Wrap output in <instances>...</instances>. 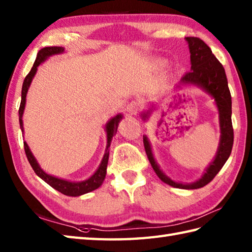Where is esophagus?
Segmentation results:
<instances>
[{
	"instance_id": "esophagus-1",
	"label": "esophagus",
	"mask_w": 252,
	"mask_h": 252,
	"mask_svg": "<svg viewBox=\"0 0 252 252\" xmlns=\"http://www.w3.org/2000/svg\"><path fill=\"white\" fill-rule=\"evenodd\" d=\"M139 109H140V104L137 101H131L129 104L126 107V113L128 116L136 115L138 113Z\"/></svg>"
}]
</instances>
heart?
I'll use <instances>...</instances> for the list:
<instances>
[{"instance_id":"obj_1","label":"heart","mask_w":252,"mask_h":252,"mask_svg":"<svg viewBox=\"0 0 252 252\" xmlns=\"http://www.w3.org/2000/svg\"><path fill=\"white\" fill-rule=\"evenodd\" d=\"M154 66L158 70H160V69L165 68L166 63H165V61H163V60H158V61H155V63H154Z\"/></svg>"}]
</instances>
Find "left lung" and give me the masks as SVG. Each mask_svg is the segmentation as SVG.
Listing matches in <instances>:
<instances>
[{
  "label": "left lung",
  "mask_w": 252,
  "mask_h": 252,
  "mask_svg": "<svg viewBox=\"0 0 252 252\" xmlns=\"http://www.w3.org/2000/svg\"><path fill=\"white\" fill-rule=\"evenodd\" d=\"M189 49V58H191V71L184 75L178 88L181 86H195L215 100L218 112H219V125H220V141L217 153L214 159L198 180L192 183L177 182L166 175L160 169L158 161L154 158V154L149 138L143 136V144L148 158L153 167L156 175L161 181L170 187L183 189H195L205 187L212 179L216 177L218 172L221 170L223 165L225 164L227 158H230L234 141V132L232 127V98L231 93L227 85V79L224 68L220 63L211 49L207 44L198 37H186ZM155 110V105L150 104L148 110L141 113L142 120L145 122Z\"/></svg>",
  "instance_id": "left-lung-1"
}]
</instances>
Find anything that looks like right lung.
<instances>
[{"label": "right lung", "mask_w": 252, "mask_h": 252, "mask_svg": "<svg viewBox=\"0 0 252 252\" xmlns=\"http://www.w3.org/2000/svg\"><path fill=\"white\" fill-rule=\"evenodd\" d=\"M63 53H64V48L59 47V46L44 47L37 53L34 64H33L31 71L29 72V74L26 76L24 84H22L21 102H20V107H19V124H20V129H21L22 133H24V131H25L22 116H24L25 107H26L27 94H28V91H29V87L31 85L32 80L34 79V76L36 74L37 66L42 64L44 61H46L49 57H52V56L60 55ZM122 119H123V114L119 113V114H116L114 117L110 119L107 124H105L104 130H105V132H107V148H105L104 155H103L101 163H100L97 170L94 171L88 179H86V180L70 181V180H66V179H61V178L52 176V175H49V173L45 172L41 168L40 164L37 163V160L34 158V155H33V153L31 152L29 145H28V143L25 141L24 145H25V152L27 155V158H28V160H29V163L33 168V170H34V172L42 179V180L45 181L47 184H49L50 187L54 188L55 189H57V191H59L60 193L66 195V196L76 197V196H81V195L92 192V191H94V189H96L101 187V184L103 183V180L105 178V175H107V166H108V160H109V148L111 145L112 138L115 136V133L117 131V127H119V124L122 121Z\"/></svg>", "instance_id": "right-lung-1"}]
</instances>
